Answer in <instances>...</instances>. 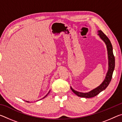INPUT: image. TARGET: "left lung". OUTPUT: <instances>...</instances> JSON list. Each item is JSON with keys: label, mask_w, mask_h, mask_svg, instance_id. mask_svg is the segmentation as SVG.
I'll return each instance as SVG.
<instances>
[{"label": "left lung", "mask_w": 122, "mask_h": 122, "mask_svg": "<svg viewBox=\"0 0 122 122\" xmlns=\"http://www.w3.org/2000/svg\"><path fill=\"white\" fill-rule=\"evenodd\" d=\"M98 36L100 37V38L104 41L106 45L107 51H108V70L107 71L106 77L104 81L97 87L92 90L90 92H82L76 91L71 86V89L74 94L76 95L81 97L85 98H91L96 96L101 92L106 89L107 86L110 83L112 76V74L115 69V57L113 54V49L112 45L109 38L105 35L101 30H98Z\"/></svg>", "instance_id": "1"}]
</instances>
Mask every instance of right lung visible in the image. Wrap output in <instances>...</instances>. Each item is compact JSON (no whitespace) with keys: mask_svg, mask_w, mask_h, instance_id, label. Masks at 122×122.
Returning <instances> with one entry per match:
<instances>
[{"mask_svg":"<svg viewBox=\"0 0 122 122\" xmlns=\"http://www.w3.org/2000/svg\"><path fill=\"white\" fill-rule=\"evenodd\" d=\"M50 91H51V90H49V92H48V94H47L46 95V96H44V97H43L42 98H44L45 97H46V96H47V95H48V94L49 93V92H50ZM26 102H27V101H26ZM27 102H28V101H27Z\"/></svg>","mask_w":122,"mask_h":122,"instance_id":"right-lung-1","label":"right lung"}]
</instances>
